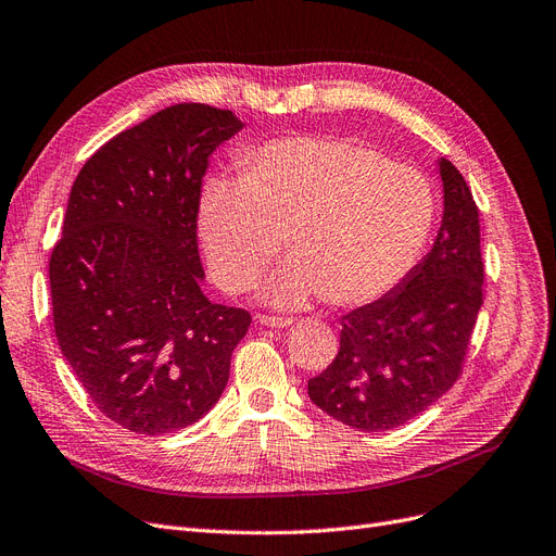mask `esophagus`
Listing matches in <instances>:
<instances>
[{
    "label": "esophagus",
    "instance_id": "esophagus-1",
    "mask_svg": "<svg viewBox=\"0 0 556 556\" xmlns=\"http://www.w3.org/2000/svg\"><path fill=\"white\" fill-rule=\"evenodd\" d=\"M258 323L265 327H291L293 318H283V316H258Z\"/></svg>",
    "mask_w": 556,
    "mask_h": 556
}]
</instances>
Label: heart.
<instances>
[{
  "mask_svg": "<svg viewBox=\"0 0 556 556\" xmlns=\"http://www.w3.org/2000/svg\"><path fill=\"white\" fill-rule=\"evenodd\" d=\"M240 169L203 180L197 215L226 291L252 289L286 236L293 261L267 281V300L376 302L409 275L433 231L430 180L355 141L277 139L242 153Z\"/></svg>",
  "mask_w": 556,
  "mask_h": 556,
  "instance_id": "b5f03b06",
  "label": "heart"
}]
</instances>
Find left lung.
Here are the masks:
<instances>
[{
    "label": "left lung",
    "mask_w": 556,
    "mask_h": 556,
    "mask_svg": "<svg viewBox=\"0 0 556 556\" xmlns=\"http://www.w3.org/2000/svg\"><path fill=\"white\" fill-rule=\"evenodd\" d=\"M438 167L433 250L392 293L341 318L337 357L306 387L325 415L368 433L407 424L454 387L483 304L479 208L454 164Z\"/></svg>",
    "instance_id": "8db88e82"
}]
</instances>
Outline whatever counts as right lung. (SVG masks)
Masks as SVG:
<instances>
[{"label": "right lung", "instance_id": "add662e5", "mask_svg": "<svg viewBox=\"0 0 556 556\" xmlns=\"http://www.w3.org/2000/svg\"><path fill=\"white\" fill-rule=\"evenodd\" d=\"M242 121L180 102L87 160L50 256L54 334L110 421L164 435L219 401L252 316L203 295L201 178Z\"/></svg>", "mask_w": 556, "mask_h": 556}]
</instances>
